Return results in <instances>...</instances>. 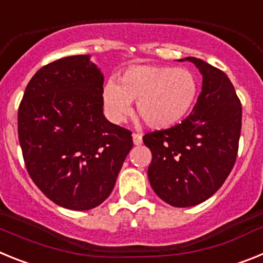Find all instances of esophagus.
<instances>
[{
	"mask_svg": "<svg viewBox=\"0 0 263 263\" xmlns=\"http://www.w3.org/2000/svg\"><path fill=\"white\" fill-rule=\"evenodd\" d=\"M133 142H134V145H141V143H142V136H141V134L139 133H134L133 134Z\"/></svg>",
	"mask_w": 263,
	"mask_h": 263,
	"instance_id": "1",
	"label": "esophagus"
}]
</instances>
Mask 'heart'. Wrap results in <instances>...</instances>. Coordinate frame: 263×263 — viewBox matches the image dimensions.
I'll use <instances>...</instances> for the list:
<instances>
[{"label": "heart", "mask_w": 263, "mask_h": 263, "mask_svg": "<svg viewBox=\"0 0 263 263\" xmlns=\"http://www.w3.org/2000/svg\"><path fill=\"white\" fill-rule=\"evenodd\" d=\"M199 96V80L187 68L160 66L130 67L121 75L120 83L108 81L104 101L115 121L137 113L152 129H168L180 124L195 108Z\"/></svg>", "instance_id": "b5f03b06"}]
</instances>
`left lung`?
I'll return each mask as SVG.
<instances>
[{
	"instance_id": "1",
	"label": "left lung",
	"mask_w": 263,
	"mask_h": 263,
	"mask_svg": "<svg viewBox=\"0 0 263 263\" xmlns=\"http://www.w3.org/2000/svg\"><path fill=\"white\" fill-rule=\"evenodd\" d=\"M183 60V59H182ZM203 75L201 93L182 124L143 136L153 154L147 176L155 194L173 206H192L210 199L236 163L242 106L221 69L185 58Z\"/></svg>"
}]
</instances>
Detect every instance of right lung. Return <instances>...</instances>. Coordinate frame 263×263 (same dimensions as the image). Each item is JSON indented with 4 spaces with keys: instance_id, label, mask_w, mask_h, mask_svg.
I'll return each instance as SVG.
<instances>
[{
    "instance_id": "add662e5",
    "label": "right lung",
    "mask_w": 263,
    "mask_h": 263,
    "mask_svg": "<svg viewBox=\"0 0 263 263\" xmlns=\"http://www.w3.org/2000/svg\"><path fill=\"white\" fill-rule=\"evenodd\" d=\"M104 76L89 55L42 67L18 109V139L32 182L55 204L87 211L113 191L132 132L103 113Z\"/></svg>"
}]
</instances>
